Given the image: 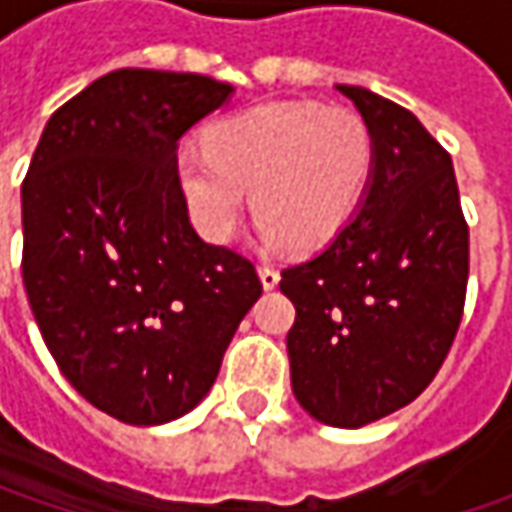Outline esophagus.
Returning <instances> with one entry per match:
<instances>
[{
    "instance_id": "1",
    "label": "esophagus",
    "mask_w": 512,
    "mask_h": 512,
    "mask_svg": "<svg viewBox=\"0 0 512 512\" xmlns=\"http://www.w3.org/2000/svg\"><path fill=\"white\" fill-rule=\"evenodd\" d=\"M259 276H262V285H265V290H273V287L279 285V270L273 265H259Z\"/></svg>"
}]
</instances>
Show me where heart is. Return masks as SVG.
Masks as SVG:
<instances>
[{"instance_id":"obj_1","label":"heart","mask_w":512,"mask_h":512,"mask_svg":"<svg viewBox=\"0 0 512 512\" xmlns=\"http://www.w3.org/2000/svg\"><path fill=\"white\" fill-rule=\"evenodd\" d=\"M176 185L210 242L236 233L247 190L267 242L327 245L342 233L373 170V136L359 113L313 102H270L222 116L207 145L176 150Z\"/></svg>"}]
</instances>
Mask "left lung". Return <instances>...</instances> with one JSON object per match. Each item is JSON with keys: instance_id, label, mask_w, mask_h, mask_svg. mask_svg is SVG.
I'll return each mask as SVG.
<instances>
[{"instance_id": "1", "label": "left lung", "mask_w": 512, "mask_h": 512, "mask_svg": "<svg viewBox=\"0 0 512 512\" xmlns=\"http://www.w3.org/2000/svg\"><path fill=\"white\" fill-rule=\"evenodd\" d=\"M373 136V179L330 245L282 270L299 404L330 427H362L436 379L459 333L470 230L450 153L402 105L339 85Z\"/></svg>"}]
</instances>
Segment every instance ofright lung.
Wrapping results in <instances>:
<instances>
[{"label": "right lung", "instance_id": "add662e5", "mask_svg": "<svg viewBox=\"0 0 512 512\" xmlns=\"http://www.w3.org/2000/svg\"><path fill=\"white\" fill-rule=\"evenodd\" d=\"M230 85L125 68L50 116L22 182V279L59 370L128 424L185 416L262 296L253 262L207 245L176 185V142Z\"/></svg>", "mask_w": 512, "mask_h": 512}]
</instances>
